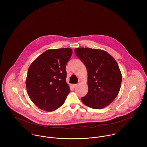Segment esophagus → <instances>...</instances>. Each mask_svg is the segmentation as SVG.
<instances>
[{
	"label": "esophagus",
	"mask_w": 147,
	"mask_h": 147,
	"mask_svg": "<svg viewBox=\"0 0 147 147\" xmlns=\"http://www.w3.org/2000/svg\"><path fill=\"white\" fill-rule=\"evenodd\" d=\"M78 86V84H73V86H74V88H76Z\"/></svg>",
	"instance_id": "1"
}]
</instances>
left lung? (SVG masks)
Here are the masks:
<instances>
[{
    "mask_svg": "<svg viewBox=\"0 0 147 147\" xmlns=\"http://www.w3.org/2000/svg\"><path fill=\"white\" fill-rule=\"evenodd\" d=\"M75 53L84 63L88 75V92L82 98V102L95 109L108 106L121 88L122 75L118 63L102 50L80 47L75 49Z\"/></svg>",
    "mask_w": 147,
    "mask_h": 147,
    "instance_id": "8db88e82",
    "label": "left lung"
}]
</instances>
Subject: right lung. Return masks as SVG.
I'll return each mask as SVG.
<instances>
[{
	"label": "right lung",
	"mask_w": 147,
	"mask_h": 147,
	"mask_svg": "<svg viewBox=\"0 0 147 147\" xmlns=\"http://www.w3.org/2000/svg\"><path fill=\"white\" fill-rule=\"evenodd\" d=\"M72 54L69 48L50 49L29 67L26 90L30 100L40 109L52 111L64 103L70 92L65 80V65Z\"/></svg>",
	"instance_id": "right-lung-1"
}]
</instances>
